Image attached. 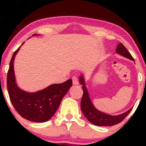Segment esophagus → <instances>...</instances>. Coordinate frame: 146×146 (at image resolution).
I'll list each match as a JSON object with an SVG mask.
<instances>
[{"label": "esophagus", "instance_id": "obj_1", "mask_svg": "<svg viewBox=\"0 0 146 146\" xmlns=\"http://www.w3.org/2000/svg\"><path fill=\"white\" fill-rule=\"evenodd\" d=\"M72 80H73V85H78L79 84V81H78V79L76 78V77L73 76L72 78Z\"/></svg>", "mask_w": 146, "mask_h": 146}]
</instances>
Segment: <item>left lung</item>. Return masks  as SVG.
I'll return each instance as SVG.
<instances>
[{
  "mask_svg": "<svg viewBox=\"0 0 146 146\" xmlns=\"http://www.w3.org/2000/svg\"><path fill=\"white\" fill-rule=\"evenodd\" d=\"M116 53L129 60L135 61L131 54L129 53L126 48L121 42L119 43L117 45ZM80 84L82 85V89L84 91L82 98L81 100V110L85 117L93 124L99 125V126H112V125H116L123 121L125 117L128 116V114L132 110V108H130L125 113L118 115H110L108 114L102 113L97 109L92 103L86 86V83H85L83 75H81L80 76Z\"/></svg>",
  "mask_w": 146,
  "mask_h": 146,
  "instance_id": "obj_1",
  "label": "left lung"
}]
</instances>
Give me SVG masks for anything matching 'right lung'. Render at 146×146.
Segmentation results:
<instances>
[{
  "mask_svg": "<svg viewBox=\"0 0 146 146\" xmlns=\"http://www.w3.org/2000/svg\"><path fill=\"white\" fill-rule=\"evenodd\" d=\"M39 36L33 34L32 36ZM24 42L21 44V46ZM21 46L14 52L9 64L7 85L10 100L21 117L29 121L42 123L53 116L64 95L72 86V80L54 84L34 93L25 91L18 86L15 78L14 62Z\"/></svg>",
  "mask_w": 146,
  "mask_h": 146,
  "instance_id": "obj_1",
  "label": "right lung"
}]
</instances>
